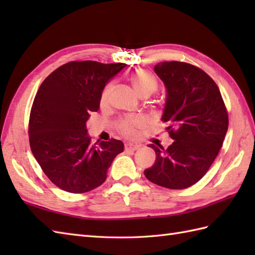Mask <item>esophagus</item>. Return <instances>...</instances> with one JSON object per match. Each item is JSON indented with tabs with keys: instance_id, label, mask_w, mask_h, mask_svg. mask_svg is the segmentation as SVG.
Here are the masks:
<instances>
[{
	"instance_id": "34e87169",
	"label": "esophagus",
	"mask_w": 255,
	"mask_h": 255,
	"mask_svg": "<svg viewBox=\"0 0 255 255\" xmlns=\"http://www.w3.org/2000/svg\"><path fill=\"white\" fill-rule=\"evenodd\" d=\"M140 148L139 144H132V143H126L125 144V151L129 152V151H136Z\"/></svg>"
}]
</instances>
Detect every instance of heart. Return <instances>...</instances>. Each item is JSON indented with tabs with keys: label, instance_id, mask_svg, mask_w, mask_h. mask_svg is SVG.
<instances>
[{
	"label": "heart",
	"instance_id": "1",
	"mask_svg": "<svg viewBox=\"0 0 255 255\" xmlns=\"http://www.w3.org/2000/svg\"><path fill=\"white\" fill-rule=\"evenodd\" d=\"M129 81L132 84L134 91L142 95H150L154 93L158 89V79L155 75L145 69H137L129 75ZM114 86L112 83H108L102 91L101 94V104L106 105L111 99V94ZM144 124V119L141 117H130L125 118L119 123V130L126 137H134L137 134V129Z\"/></svg>",
	"mask_w": 255,
	"mask_h": 255
}]
</instances>
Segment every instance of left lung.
<instances>
[{
    "label": "left lung",
    "mask_w": 255,
    "mask_h": 255,
    "mask_svg": "<svg viewBox=\"0 0 255 255\" xmlns=\"http://www.w3.org/2000/svg\"><path fill=\"white\" fill-rule=\"evenodd\" d=\"M154 71L166 88L162 122L174 141L166 149L149 144L156 159L144 175L162 187L186 188L207 173L218 155L228 130V113L217 84L202 69L164 61Z\"/></svg>",
    "instance_id": "left-lung-1"
}]
</instances>
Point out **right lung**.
Returning <instances> with one entry per match:
<instances>
[{"mask_svg":"<svg viewBox=\"0 0 255 255\" xmlns=\"http://www.w3.org/2000/svg\"><path fill=\"white\" fill-rule=\"evenodd\" d=\"M126 63L70 61L51 72L32 103L28 134L31 152L59 188L82 194L102 185L121 140L91 142L86 121L100 108L105 84Z\"/></svg>","mask_w":255,"mask_h":255,"instance_id":"add662e5","label":"right lung"}]
</instances>
